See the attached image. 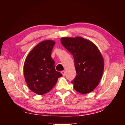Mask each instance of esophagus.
Returning <instances> with one entry per match:
<instances>
[{
  "label": "esophagus",
  "instance_id": "34e87169",
  "mask_svg": "<svg viewBox=\"0 0 125 125\" xmlns=\"http://www.w3.org/2000/svg\"><path fill=\"white\" fill-rule=\"evenodd\" d=\"M61 73H62L63 76H64L65 75V71H62L61 72Z\"/></svg>",
  "mask_w": 125,
  "mask_h": 125
}]
</instances>
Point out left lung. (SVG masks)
Wrapping results in <instances>:
<instances>
[{"mask_svg":"<svg viewBox=\"0 0 125 125\" xmlns=\"http://www.w3.org/2000/svg\"><path fill=\"white\" fill-rule=\"evenodd\" d=\"M62 45L73 54L76 76L72 81L74 89L81 94L93 91L101 79L104 59L98 48L81 37H62Z\"/></svg>","mask_w":125,"mask_h":125,"instance_id":"1","label":"left lung"}]
</instances>
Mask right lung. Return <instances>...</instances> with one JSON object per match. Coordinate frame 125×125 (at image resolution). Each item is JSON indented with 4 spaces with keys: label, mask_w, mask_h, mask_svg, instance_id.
I'll use <instances>...</instances> for the list:
<instances>
[{
    "label": "right lung",
    "mask_w": 125,
    "mask_h": 125,
    "mask_svg": "<svg viewBox=\"0 0 125 125\" xmlns=\"http://www.w3.org/2000/svg\"><path fill=\"white\" fill-rule=\"evenodd\" d=\"M55 42L45 40L32 49L24 64V75L29 89L42 95L49 92L56 85L58 78L62 76L56 71L51 53Z\"/></svg>",
    "instance_id": "right-lung-1"
}]
</instances>
